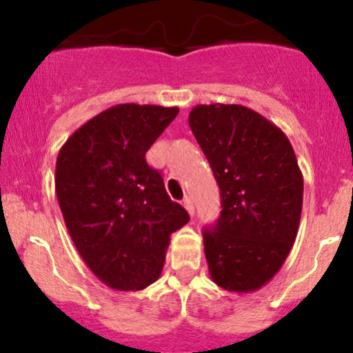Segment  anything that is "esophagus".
I'll return each instance as SVG.
<instances>
[{
    "instance_id": "obj_1",
    "label": "esophagus",
    "mask_w": 353,
    "mask_h": 353,
    "mask_svg": "<svg viewBox=\"0 0 353 353\" xmlns=\"http://www.w3.org/2000/svg\"><path fill=\"white\" fill-rule=\"evenodd\" d=\"M182 204H184V208L189 212V216H194V202H192V199L185 196L184 201H182Z\"/></svg>"
}]
</instances>
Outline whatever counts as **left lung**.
Instances as JSON below:
<instances>
[{"instance_id":"left-lung-1","label":"left lung","mask_w":353,"mask_h":353,"mask_svg":"<svg viewBox=\"0 0 353 353\" xmlns=\"http://www.w3.org/2000/svg\"><path fill=\"white\" fill-rule=\"evenodd\" d=\"M189 125L221 189V216L204 229L209 274L228 292H254L281 270L297 237L303 177L292 144L241 104H199Z\"/></svg>"}]
</instances>
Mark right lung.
<instances>
[{
  "label": "right lung",
  "instance_id": "right-lung-1",
  "mask_svg": "<svg viewBox=\"0 0 353 353\" xmlns=\"http://www.w3.org/2000/svg\"><path fill=\"white\" fill-rule=\"evenodd\" d=\"M177 108L117 104L64 143L54 185L64 224L91 272L121 292L143 290L163 272L171 234L189 222L145 152Z\"/></svg>",
  "mask_w": 353,
  "mask_h": 353
}]
</instances>
